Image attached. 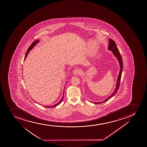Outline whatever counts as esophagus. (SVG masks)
I'll use <instances>...</instances> for the list:
<instances>
[{"label": "esophagus", "instance_id": "1", "mask_svg": "<svg viewBox=\"0 0 147 147\" xmlns=\"http://www.w3.org/2000/svg\"><path fill=\"white\" fill-rule=\"evenodd\" d=\"M81 70L80 69H76L73 71V74H74V76H78L81 74Z\"/></svg>", "mask_w": 147, "mask_h": 147}]
</instances>
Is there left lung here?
Returning a JSON list of instances; mask_svg holds the SVG:
<instances>
[{
  "label": "left lung",
  "mask_w": 147,
  "mask_h": 147,
  "mask_svg": "<svg viewBox=\"0 0 147 147\" xmlns=\"http://www.w3.org/2000/svg\"><path fill=\"white\" fill-rule=\"evenodd\" d=\"M108 49L109 51H112L113 54L117 58V60H118V62L119 63V65H120V71H119V74L117 80L116 88L114 91V92L108 98H107L106 100H104L103 101H100V102H93V103H96V104H100V103L105 102V101H107L108 100H109L110 98H111L112 97H113L116 94V93L117 92V91L118 90L119 87H120L121 74H122V71H123V60H122L121 54L119 51L118 47H117L116 44L112 39H110V38L109 39V46H108Z\"/></svg>",
  "instance_id": "1"
}]
</instances>
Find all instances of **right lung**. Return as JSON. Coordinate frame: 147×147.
<instances>
[{
  "label": "right lung",
  "mask_w": 147,
  "mask_h": 147,
  "mask_svg": "<svg viewBox=\"0 0 147 147\" xmlns=\"http://www.w3.org/2000/svg\"><path fill=\"white\" fill-rule=\"evenodd\" d=\"M39 42V40H35L34 41V42H32V44L29 47L28 49H27V52L26 53V56H25V57H24V60H25V59H26V56H27V55L30 52V51L31 50V49L33 48V47H35V46L37 45V43H38ZM64 87V89H65ZM63 98H64V92H63V96L62 98H61V100H60V101L58 102L57 103H56L55 105H52V106H45V107H47V108H53V107H57V105H60V103H61V102L62 101L63 99Z\"/></svg>",
  "instance_id": "obj_1"
}]
</instances>
